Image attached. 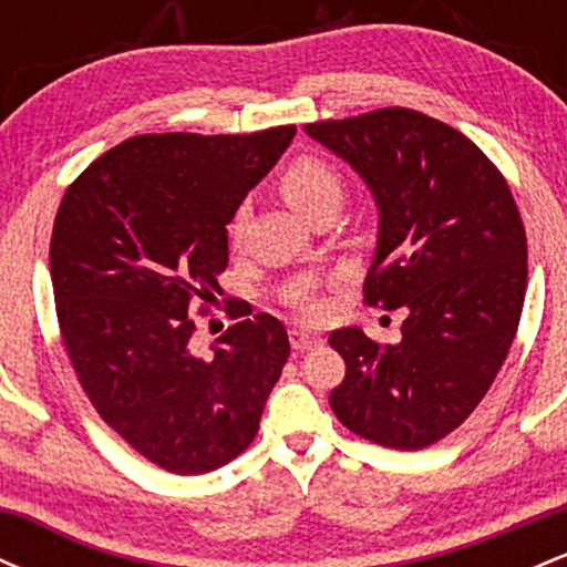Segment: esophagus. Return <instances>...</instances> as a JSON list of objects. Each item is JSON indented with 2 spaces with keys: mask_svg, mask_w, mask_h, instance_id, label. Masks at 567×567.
I'll list each match as a JSON object with an SVG mask.
<instances>
[{
  "mask_svg": "<svg viewBox=\"0 0 567 567\" xmlns=\"http://www.w3.org/2000/svg\"><path fill=\"white\" fill-rule=\"evenodd\" d=\"M320 343H322V338L309 333V330H301V328L290 330V347L296 351H309V349L320 347Z\"/></svg>",
  "mask_w": 567,
  "mask_h": 567,
  "instance_id": "1",
  "label": "esophagus"
}]
</instances>
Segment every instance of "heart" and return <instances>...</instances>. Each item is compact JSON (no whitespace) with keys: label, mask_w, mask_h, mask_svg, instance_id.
<instances>
[{"label":"heart","mask_w":567,"mask_h":567,"mask_svg":"<svg viewBox=\"0 0 567 567\" xmlns=\"http://www.w3.org/2000/svg\"><path fill=\"white\" fill-rule=\"evenodd\" d=\"M285 199L306 218L315 216L322 207H338L343 197V181L330 162L320 157H298L279 178ZM245 229V210H237L229 220V237L237 243ZM306 315H317L320 303H306Z\"/></svg>","instance_id":"heart-1"}]
</instances>
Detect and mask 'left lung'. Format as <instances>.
<instances>
[{
    "label": "left lung",
    "instance_id": "8db88e82",
    "mask_svg": "<svg viewBox=\"0 0 567 567\" xmlns=\"http://www.w3.org/2000/svg\"><path fill=\"white\" fill-rule=\"evenodd\" d=\"M303 130L349 162L379 205L365 301L408 311L400 343L360 328L330 333L347 362L330 408L360 437L421 451L470 419L509 354L528 285L523 218L498 167L413 109Z\"/></svg>",
    "mask_w": 567,
    "mask_h": 567
}]
</instances>
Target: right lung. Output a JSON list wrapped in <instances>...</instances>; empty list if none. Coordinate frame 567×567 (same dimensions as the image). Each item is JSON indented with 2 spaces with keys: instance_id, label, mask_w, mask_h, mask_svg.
Wrapping results in <instances>:
<instances>
[{
  "instance_id": "obj_1",
  "label": "right lung",
  "mask_w": 567,
  "mask_h": 567,
  "mask_svg": "<svg viewBox=\"0 0 567 567\" xmlns=\"http://www.w3.org/2000/svg\"><path fill=\"white\" fill-rule=\"evenodd\" d=\"M296 125L250 135H135L63 194L50 277L63 347L103 421L143 458L205 474L250 445L282 375V322H234L213 357L192 351L199 315L229 264V224ZM231 317L250 315L229 301Z\"/></svg>"
}]
</instances>
